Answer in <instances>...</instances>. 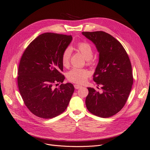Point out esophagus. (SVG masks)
Returning a JSON list of instances; mask_svg holds the SVG:
<instances>
[{
    "instance_id": "1",
    "label": "esophagus",
    "mask_w": 150,
    "mask_h": 150,
    "mask_svg": "<svg viewBox=\"0 0 150 150\" xmlns=\"http://www.w3.org/2000/svg\"><path fill=\"white\" fill-rule=\"evenodd\" d=\"M74 87H75V88L76 89H78L80 88L81 87V86L78 85V84H75V85H74Z\"/></svg>"
}]
</instances>
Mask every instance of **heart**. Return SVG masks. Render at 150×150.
<instances>
[{
	"mask_svg": "<svg viewBox=\"0 0 150 150\" xmlns=\"http://www.w3.org/2000/svg\"><path fill=\"white\" fill-rule=\"evenodd\" d=\"M77 48L82 54L86 59L90 61L93 57V49L91 45L87 42H80L78 44ZM71 54H72V49L70 47H67L63 51L62 53V62L64 66H67L69 64ZM89 71L83 69L73 68L67 73V80L74 83L83 84L88 77L89 76Z\"/></svg>",
	"mask_w": 150,
	"mask_h": 150,
	"instance_id": "1",
	"label": "heart"
}]
</instances>
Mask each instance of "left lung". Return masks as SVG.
Returning <instances> with one entry per match:
<instances>
[{
  "label": "left lung",
  "mask_w": 150,
  "mask_h": 150,
  "mask_svg": "<svg viewBox=\"0 0 150 150\" xmlns=\"http://www.w3.org/2000/svg\"><path fill=\"white\" fill-rule=\"evenodd\" d=\"M82 34L95 44L99 53L93 80L102 89L100 93L88 88L86 108L98 117H111L123 108L132 88L133 76L129 57L121 43L111 35L102 31H83Z\"/></svg>",
  "instance_id": "1"
}]
</instances>
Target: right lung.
<instances>
[{
    "label": "right lung",
    "instance_id": "add662e5",
    "mask_svg": "<svg viewBox=\"0 0 150 150\" xmlns=\"http://www.w3.org/2000/svg\"><path fill=\"white\" fill-rule=\"evenodd\" d=\"M72 40L71 35L43 33L28 45L21 57L19 90L25 106L39 117L52 119L59 115L66 109L72 96L73 84H63L65 77L61 73L62 53ZM58 82L62 84L55 88Z\"/></svg>",
    "mask_w": 150,
    "mask_h": 150
}]
</instances>
